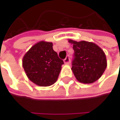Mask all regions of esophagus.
Segmentation results:
<instances>
[{
    "mask_svg": "<svg viewBox=\"0 0 120 120\" xmlns=\"http://www.w3.org/2000/svg\"><path fill=\"white\" fill-rule=\"evenodd\" d=\"M64 64H69V62H70V58H69V56H67V57H66V58H65V59H64Z\"/></svg>",
    "mask_w": 120,
    "mask_h": 120,
    "instance_id": "obj_1",
    "label": "esophagus"
}]
</instances>
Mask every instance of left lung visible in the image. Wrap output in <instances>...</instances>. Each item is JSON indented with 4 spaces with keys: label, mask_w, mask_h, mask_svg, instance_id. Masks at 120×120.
Wrapping results in <instances>:
<instances>
[{
    "label": "left lung",
    "mask_w": 120,
    "mask_h": 120,
    "mask_svg": "<svg viewBox=\"0 0 120 120\" xmlns=\"http://www.w3.org/2000/svg\"><path fill=\"white\" fill-rule=\"evenodd\" d=\"M74 51L71 70L76 79L83 83H92L104 72L107 62L104 51L97 44L85 41L71 39Z\"/></svg>",
    "instance_id": "1"
}]
</instances>
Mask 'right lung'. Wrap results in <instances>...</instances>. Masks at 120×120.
Here are the masks:
<instances>
[{
	"instance_id": "1",
	"label": "right lung",
	"mask_w": 120,
	"mask_h": 120,
	"mask_svg": "<svg viewBox=\"0 0 120 120\" xmlns=\"http://www.w3.org/2000/svg\"><path fill=\"white\" fill-rule=\"evenodd\" d=\"M23 67L28 79L39 86H49L57 81L63 60L53 49V43L39 41L23 58Z\"/></svg>"
}]
</instances>
